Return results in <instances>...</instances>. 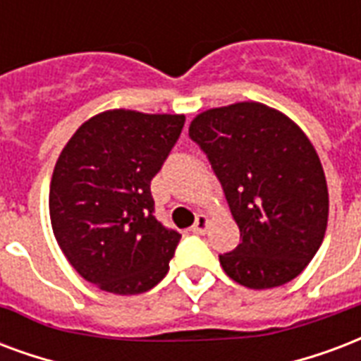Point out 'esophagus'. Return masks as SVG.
<instances>
[{
  "instance_id": "1",
  "label": "esophagus",
  "mask_w": 361,
  "mask_h": 361,
  "mask_svg": "<svg viewBox=\"0 0 361 361\" xmlns=\"http://www.w3.org/2000/svg\"><path fill=\"white\" fill-rule=\"evenodd\" d=\"M207 226H209V219L205 215H197L196 222H194V226H192V232L197 235H203L207 232Z\"/></svg>"
}]
</instances>
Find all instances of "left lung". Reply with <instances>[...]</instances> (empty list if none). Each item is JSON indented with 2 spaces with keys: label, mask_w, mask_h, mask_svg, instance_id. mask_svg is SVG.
Instances as JSON below:
<instances>
[{
  "label": "left lung",
  "mask_w": 361,
  "mask_h": 361,
  "mask_svg": "<svg viewBox=\"0 0 361 361\" xmlns=\"http://www.w3.org/2000/svg\"><path fill=\"white\" fill-rule=\"evenodd\" d=\"M209 159L240 228L219 255L240 286L270 289L297 278L324 242L329 194L312 142L286 114L261 102L211 108L188 129Z\"/></svg>",
  "instance_id": "obj_1"
}]
</instances>
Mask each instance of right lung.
<instances>
[{
	"instance_id": "1",
	"label": "right lung",
	"mask_w": 361,
	"mask_h": 361,
	"mask_svg": "<svg viewBox=\"0 0 361 361\" xmlns=\"http://www.w3.org/2000/svg\"><path fill=\"white\" fill-rule=\"evenodd\" d=\"M184 116L106 110L87 119L56 159L49 215L81 278L116 295L164 280L180 234L154 216L152 178L180 137Z\"/></svg>"
}]
</instances>
